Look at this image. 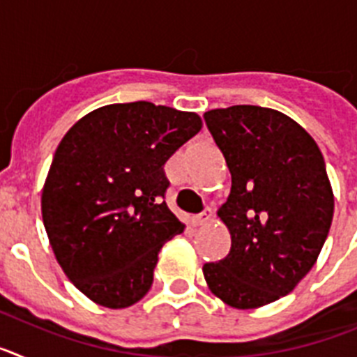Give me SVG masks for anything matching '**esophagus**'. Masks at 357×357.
<instances>
[{
    "label": "esophagus",
    "mask_w": 357,
    "mask_h": 357,
    "mask_svg": "<svg viewBox=\"0 0 357 357\" xmlns=\"http://www.w3.org/2000/svg\"><path fill=\"white\" fill-rule=\"evenodd\" d=\"M213 222V211L211 209H206L204 213L197 214V216L193 218V225L200 227V225H207V223Z\"/></svg>",
    "instance_id": "34e87169"
}]
</instances>
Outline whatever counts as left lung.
Here are the masks:
<instances>
[{
    "mask_svg": "<svg viewBox=\"0 0 357 357\" xmlns=\"http://www.w3.org/2000/svg\"><path fill=\"white\" fill-rule=\"evenodd\" d=\"M204 118L232 175L229 198L218 209L230 252L204 264V277L230 307H261L295 289L329 234L334 195L324 155L279 110L232 105Z\"/></svg>",
    "mask_w": 357,
    "mask_h": 357,
    "instance_id": "1",
    "label": "left lung"
}]
</instances>
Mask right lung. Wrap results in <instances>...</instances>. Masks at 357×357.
<instances>
[{
	"instance_id": "right-lung-1",
	"label": "right lung",
	"mask_w": 357,
	"mask_h": 357,
	"mask_svg": "<svg viewBox=\"0 0 357 357\" xmlns=\"http://www.w3.org/2000/svg\"><path fill=\"white\" fill-rule=\"evenodd\" d=\"M202 130V118L150 102L112 103L62 137L40 211L56 261L87 298L109 309L139 302L159 252L184 223L162 200L164 164Z\"/></svg>"
}]
</instances>
